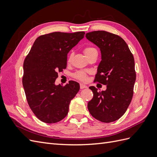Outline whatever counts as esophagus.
Wrapping results in <instances>:
<instances>
[{
    "mask_svg": "<svg viewBox=\"0 0 157 157\" xmlns=\"http://www.w3.org/2000/svg\"><path fill=\"white\" fill-rule=\"evenodd\" d=\"M80 89H84V88H87V86H86V85H84L83 84H80Z\"/></svg>",
    "mask_w": 157,
    "mask_h": 157,
    "instance_id": "esophagus-1",
    "label": "esophagus"
}]
</instances>
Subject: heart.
Segmentation results:
<instances>
[{"label":"heart","instance_id":"1","mask_svg":"<svg viewBox=\"0 0 157 157\" xmlns=\"http://www.w3.org/2000/svg\"><path fill=\"white\" fill-rule=\"evenodd\" d=\"M83 52L84 55L86 56V58H88L90 54H92V53H94V52H98V51L96 48H94V47L88 46V47H86V48L83 50ZM72 56H73L72 54H70L68 56V58H67L68 62H70L71 61ZM89 71H78L73 75V77L75 78L80 80V81L85 82L87 79V75Z\"/></svg>","mask_w":157,"mask_h":157}]
</instances>
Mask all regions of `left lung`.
<instances>
[{"label": "left lung", "mask_w": 157, "mask_h": 157, "mask_svg": "<svg viewBox=\"0 0 157 157\" xmlns=\"http://www.w3.org/2000/svg\"><path fill=\"white\" fill-rule=\"evenodd\" d=\"M86 37L101 54L94 82L107 85L101 92L89 87L94 97L88 103V111L102 122H114L125 113L133 97L136 78L134 56L126 42L113 33L96 31L86 33Z\"/></svg>", "instance_id": "obj_1"}]
</instances>
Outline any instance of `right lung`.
Returning <instances> with one entry per match:
<instances>
[{"label": "right lung", "instance_id": "right-lung-1", "mask_svg": "<svg viewBox=\"0 0 157 157\" xmlns=\"http://www.w3.org/2000/svg\"><path fill=\"white\" fill-rule=\"evenodd\" d=\"M85 35L54 32L35 40L23 63L22 83L27 103L39 119L58 122L67 116L71 99L80 89L79 84L69 81L64 86L56 85L58 72L67 67V54Z\"/></svg>", "mask_w": 157, "mask_h": 157}]
</instances>
